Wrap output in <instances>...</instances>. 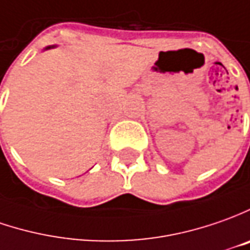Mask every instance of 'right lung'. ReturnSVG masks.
<instances>
[{
  "mask_svg": "<svg viewBox=\"0 0 250 250\" xmlns=\"http://www.w3.org/2000/svg\"><path fill=\"white\" fill-rule=\"evenodd\" d=\"M51 48H55V45H48V47L44 48V51H47V49H51Z\"/></svg>",
  "mask_w": 250,
  "mask_h": 250,
  "instance_id": "1",
  "label": "right lung"
}]
</instances>
